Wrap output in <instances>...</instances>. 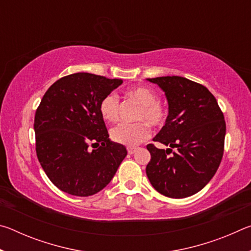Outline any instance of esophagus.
I'll return each instance as SVG.
<instances>
[{"label": "esophagus", "instance_id": "esophagus-1", "mask_svg": "<svg viewBox=\"0 0 251 251\" xmlns=\"http://www.w3.org/2000/svg\"><path fill=\"white\" fill-rule=\"evenodd\" d=\"M136 150H137V148L136 147H131V146H129V147H127V151H128V154H134V152L136 151Z\"/></svg>", "mask_w": 251, "mask_h": 251}]
</instances>
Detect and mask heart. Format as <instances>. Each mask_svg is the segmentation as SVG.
<instances>
[{"label": "heart", "instance_id": "1", "mask_svg": "<svg viewBox=\"0 0 251 251\" xmlns=\"http://www.w3.org/2000/svg\"><path fill=\"white\" fill-rule=\"evenodd\" d=\"M127 95L141 105L136 120L139 122L127 124L123 123L112 128L110 137L115 143L126 146H136L145 141L151 134L150 126L160 127L167 118V108L159 100L154 90L146 86H138L127 91ZM100 113L105 121L117 122L120 117V99L114 93L105 95L100 103Z\"/></svg>", "mask_w": 251, "mask_h": 251}]
</instances>
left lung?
<instances>
[{
    "mask_svg": "<svg viewBox=\"0 0 251 251\" xmlns=\"http://www.w3.org/2000/svg\"><path fill=\"white\" fill-rule=\"evenodd\" d=\"M165 92L168 116L148 144L146 174L164 196L185 198L201 190L217 172L224 154L226 123L215 96L201 84L181 76L147 78ZM176 151L173 152L172 150Z\"/></svg>",
    "mask_w": 251,
    "mask_h": 251,
    "instance_id": "1",
    "label": "left lung"
}]
</instances>
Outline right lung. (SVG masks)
Listing matches in <instances>:
<instances>
[{"mask_svg":"<svg viewBox=\"0 0 251 251\" xmlns=\"http://www.w3.org/2000/svg\"><path fill=\"white\" fill-rule=\"evenodd\" d=\"M122 83L75 73L56 80L42 99L34 120L36 155L62 192L79 197L100 192L126 157L125 146L108 138L100 113L101 99Z\"/></svg>","mask_w":251,"mask_h":251,"instance_id":"obj_1","label":"right lung"}]
</instances>
